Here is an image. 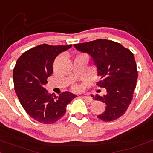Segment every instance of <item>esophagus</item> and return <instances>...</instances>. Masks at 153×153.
I'll list each match as a JSON object with an SVG mask.
<instances>
[{
	"label": "esophagus",
	"instance_id": "34e87169",
	"mask_svg": "<svg viewBox=\"0 0 153 153\" xmlns=\"http://www.w3.org/2000/svg\"><path fill=\"white\" fill-rule=\"evenodd\" d=\"M82 98L88 102H91L92 100H92L91 97H89V96H83V97H82Z\"/></svg>",
	"mask_w": 153,
	"mask_h": 153
}]
</instances>
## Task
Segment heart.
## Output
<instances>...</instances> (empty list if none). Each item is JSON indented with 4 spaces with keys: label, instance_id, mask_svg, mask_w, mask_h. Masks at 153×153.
<instances>
[{
    "label": "heart",
    "instance_id": "heart-1",
    "mask_svg": "<svg viewBox=\"0 0 153 153\" xmlns=\"http://www.w3.org/2000/svg\"><path fill=\"white\" fill-rule=\"evenodd\" d=\"M78 89H79V87H78V86H75V87H74V90L78 91Z\"/></svg>",
    "mask_w": 153,
    "mask_h": 153
}]
</instances>
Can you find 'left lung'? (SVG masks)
Segmentation results:
<instances>
[{"label": "left lung", "instance_id": "left-lung-1", "mask_svg": "<svg viewBox=\"0 0 153 153\" xmlns=\"http://www.w3.org/2000/svg\"><path fill=\"white\" fill-rule=\"evenodd\" d=\"M77 50L90 55L101 80L97 85L107 90L106 94L91 95L105 104V110L97 117L112 121L125 113L131 102L138 72L132 52L120 43L98 39L74 44Z\"/></svg>", "mask_w": 153, "mask_h": 153}]
</instances>
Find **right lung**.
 <instances>
[{
    "instance_id": "right-lung-1",
    "label": "right lung",
    "mask_w": 153,
    "mask_h": 153,
    "mask_svg": "<svg viewBox=\"0 0 153 153\" xmlns=\"http://www.w3.org/2000/svg\"><path fill=\"white\" fill-rule=\"evenodd\" d=\"M71 46L39 45L25 52L15 65L13 79L16 96L27 113L40 123L57 121L66 112L67 105L77 97L69 91L49 94L44 88L53 73L55 58Z\"/></svg>"
}]
</instances>
